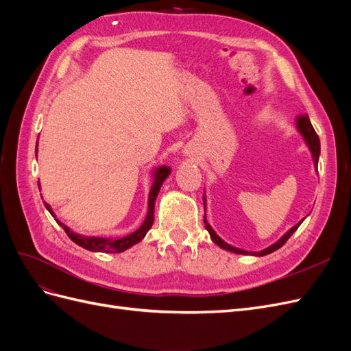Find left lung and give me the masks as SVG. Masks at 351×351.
<instances>
[{"label":"left lung","instance_id":"left-lung-1","mask_svg":"<svg viewBox=\"0 0 351 351\" xmlns=\"http://www.w3.org/2000/svg\"><path fill=\"white\" fill-rule=\"evenodd\" d=\"M297 129H299V132L303 134L304 141H306L307 146H309V149H311V152H312L315 165L317 167V158H319V154H321V143H319V137H317V134H316V132H315L313 125H312V123H311V120H309V117H307V114L300 115L299 119H297ZM302 221H303V219H302ZM302 221L299 222V224H295L291 230L287 231L285 234H284V236H282L277 243L272 244V246H269V247H267L265 250H262V252H258V253H256V252H246V250H241V249H237V247H232V246H230V244H227L224 240H221V239L215 234V231L212 230V227L208 224L206 215L204 217L205 227H206L208 232L210 234V239L214 240V243H217L219 247L226 249V250H230V252H234V253H240V254H254V256H265V254L272 253V252H275L277 249H280V247L282 246V244H285V241L291 237L293 232H294L297 228H299V226L302 224Z\"/></svg>","mask_w":351,"mask_h":351}]
</instances>
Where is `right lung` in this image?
<instances>
[{
	"label": "right lung",
	"mask_w": 351,
	"mask_h": 351,
	"mask_svg": "<svg viewBox=\"0 0 351 351\" xmlns=\"http://www.w3.org/2000/svg\"><path fill=\"white\" fill-rule=\"evenodd\" d=\"M171 173V169L168 167H161L158 168L155 171V182L152 184L151 189V193H149V204H147V215L146 219L143 221V224L137 228L134 232L129 236H124L121 239H102V237H84V236H79L76 232H73L70 228H67L62 222H60L58 219H56L58 224L62 227V230L66 231V234L76 243L79 246H82L83 249H88L92 252H107V253H120L124 252L125 249L132 247L133 244L139 243L145 236L146 232L151 230L152 224H154V209H155V199L159 193V189H161L164 180L168 177V174ZM47 209L51 212V215L54 217L52 214V210L49 208V205H47Z\"/></svg>",
	"instance_id": "obj_1"
}]
</instances>
